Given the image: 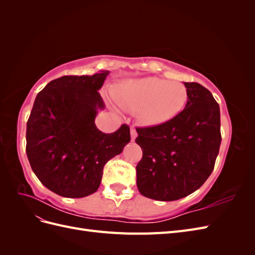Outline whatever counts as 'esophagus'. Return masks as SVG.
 Here are the masks:
<instances>
[{
  "instance_id": "34e87169",
  "label": "esophagus",
  "mask_w": 255,
  "mask_h": 255,
  "mask_svg": "<svg viewBox=\"0 0 255 255\" xmlns=\"http://www.w3.org/2000/svg\"><path fill=\"white\" fill-rule=\"evenodd\" d=\"M129 133H130V139H132V141H134V140L136 139V137H137V132H136V129H135L134 128H130V129H129Z\"/></svg>"
}]
</instances>
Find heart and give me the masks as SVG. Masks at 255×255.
<instances>
[{
	"label": "heart",
	"mask_w": 255,
	"mask_h": 255,
	"mask_svg": "<svg viewBox=\"0 0 255 255\" xmlns=\"http://www.w3.org/2000/svg\"><path fill=\"white\" fill-rule=\"evenodd\" d=\"M112 94L123 110H137L138 120L146 127L174 119L188 101V90L184 84L158 78L123 81L114 87Z\"/></svg>",
	"instance_id": "obj_1"
}]
</instances>
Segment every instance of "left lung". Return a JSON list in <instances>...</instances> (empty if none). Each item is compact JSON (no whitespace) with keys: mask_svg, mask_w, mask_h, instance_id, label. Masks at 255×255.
<instances>
[{"mask_svg":"<svg viewBox=\"0 0 255 255\" xmlns=\"http://www.w3.org/2000/svg\"><path fill=\"white\" fill-rule=\"evenodd\" d=\"M188 101L174 119L137 128L142 158L136 166L137 187L146 198L174 201L199 189L211 175L221 143L220 110L210 90L184 83Z\"/></svg>","mask_w":255,"mask_h":255,"instance_id":"1","label":"left lung"}]
</instances>
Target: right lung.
<instances>
[{
  "label": "right lung",
  "instance_id": "obj_1",
  "mask_svg": "<svg viewBox=\"0 0 255 255\" xmlns=\"http://www.w3.org/2000/svg\"><path fill=\"white\" fill-rule=\"evenodd\" d=\"M110 71L65 75L37 95L26 125V154L45 187L66 198L96 192L104 165L129 142V128L112 134L98 129L95 119L105 109L99 90Z\"/></svg>",
  "mask_w": 255,
  "mask_h": 255
}]
</instances>
